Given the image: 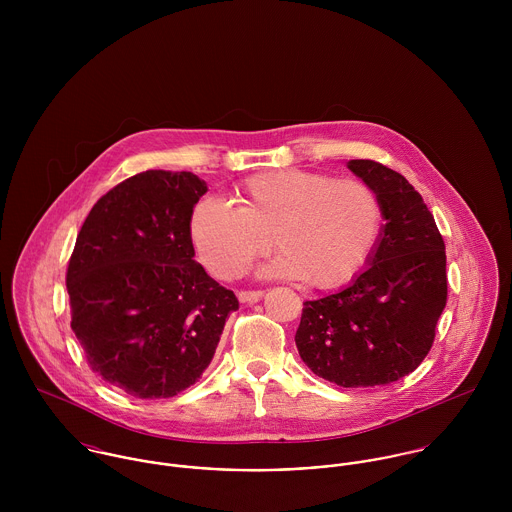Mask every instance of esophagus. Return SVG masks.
Here are the masks:
<instances>
[{
  "label": "esophagus",
  "instance_id": "esophagus-1",
  "mask_svg": "<svg viewBox=\"0 0 512 512\" xmlns=\"http://www.w3.org/2000/svg\"><path fill=\"white\" fill-rule=\"evenodd\" d=\"M262 295H264L262 290H240V292H238V299H240L242 303H256Z\"/></svg>",
  "mask_w": 512,
  "mask_h": 512
}]
</instances>
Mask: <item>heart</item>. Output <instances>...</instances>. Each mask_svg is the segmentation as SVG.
Here are the masks:
<instances>
[{"label":"heart","instance_id":"obj_1","mask_svg":"<svg viewBox=\"0 0 512 512\" xmlns=\"http://www.w3.org/2000/svg\"><path fill=\"white\" fill-rule=\"evenodd\" d=\"M230 201L234 207L213 197L199 201L189 222L201 262L220 280L238 278L274 242L282 252L274 274L317 290L337 288L365 268L384 224L382 201L368 183L317 171L254 175Z\"/></svg>","mask_w":512,"mask_h":512}]
</instances>
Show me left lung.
Listing matches in <instances>:
<instances>
[{
	"label": "left lung",
	"mask_w": 512,
	"mask_h": 512,
	"mask_svg": "<svg viewBox=\"0 0 512 512\" xmlns=\"http://www.w3.org/2000/svg\"><path fill=\"white\" fill-rule=\"evenodd\" d=\"M349 169L378 193L386 224L351 286L303 303L295 345L337 386H384L416 370L434 345L447 301L445 244L406 177L372 159H353Z\"/></svg>",
	"instance_id": "obj_1"
}]
</instances>
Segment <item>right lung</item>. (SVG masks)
<instances>
[{
    "label": "right lung",
    "instance_id": "obj_1",
    "mask_svg": "<svg viewBox=\"0 0 512 512\" xmlns=\"http://www.w3.org/2000/svg\"><path fill=\"white\" fill-rule=\"evenodd\" d=\"M207 183L149 169L102 195L67 268L71 327L90 368L136 398H171L211 365L236 295L195 262Z\"/></svg>",
    "mask_w": 512,
    "mask_h": 512
}]
</instances>
